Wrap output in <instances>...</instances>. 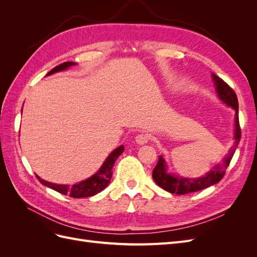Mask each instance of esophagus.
<instances>
[{
  "label": "esophagus",
  "instance_id": "obj_1",
  "mask_svg": "<svg viewBox=\"0 0 257 257\" xmlns=\"http://www.w3.org/2000/svg\"><path fill=\"white\" fill-rule=\"evenodd\" d=\"M135 141H136V143L138 145H145V144H147L148 142H149V136H148L145 133H141V134H138L135 137Z\"/></svg>",
  "mask_w": 257,
  "mask_h": 257
}]
</instances>
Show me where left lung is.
I'll return each instance as SVG.
<instances>
[{
  "label": "left lung",
  "mask_w": 257,
  "mask_h": 257,
  "mask_svg": "<svg viewBox=\"0 0 257 257\" xmlns=\"http://www.w3.org/2000/svg\"><path fill=\"white\" fill-rule=\"evenodd\" d=\"M213 80L215 82L216 92L219 97L223 100L225 104L231 106L236 111V119H235V142L232 145L229 153L227 157L224 159L222 164L216 165L211 172H209L205 177L197 178V179H191V178H183V177H175L167 173L166 164L163 157H159V161L155 165L152 177L154 181L157 182L159 186L165 191L178 194V195H183V194H189L193 192H197L200 190H204L209 188L215 183L222 180L225 173H226V168L228 167L229 163L231 161L232 155H234L239 142L241 139V128L239 124V115H238V98L235 91L232 90L229 85L221 79L219 76L212 75Z\"/></svg>",
  "instance_id": "8db88e82"
}]
</instances>
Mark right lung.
<instances>
[{"instance_id":"add662e5","label":"right lung","mask_w":257,"mask_h":257,"mask_svg":"<svg viewBox=\"0 0 257 257\" xmlns=\"http://www.w3.org/2000/svg\"><path fill=\"white\" fill-rule=\"evenodd\" d=\"M74 64H75L74 62H64V63H62L54 68H52L47 75L63 71V69L72 66ZM123 151H124L123 146H120L119 148H116L114 151H112L110 153L109 157L106 159L103 166L99 168V170L96 174L93 175L91 178L87 179V180L81 181V182L74 184L72 186L64 185V184L50 183V182L43 180V179H41L37 176H36V178L38 179V181H40L42 184L48 186V188L57 191L61 194H63V195H68V196L74 197V198L90 197V196L95 195V194H97L99 192H102L108 185V183L110 182V179L112 176V167H113L114 162L120 157Z\"/></svg>"}]
</instances>
